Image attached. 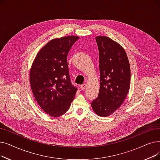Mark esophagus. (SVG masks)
Instances as JSON below:
<instances>
[{
  "mask_svg": "<svg viewBox=\"0 0 160 160\" xmlns=\"http://www.w3.org/2000/svg\"><path fill=\"white\" fill-rule=\"evenodd\" d=\"M86 86H87V85H86V84H82V85L80 86V88H81L82 90H84V89H85L86 88Z\"/></svg>",
  "mask_w": 160,
  "mask_h": 160,
  "instance_id": "obj_1",
  "label": "esophagus"
}]
</instances>
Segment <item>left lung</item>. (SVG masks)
Masks as SVG:
<instances>
[{"mask_svg":"<svg viewBox=\"0 0 160 160\" xmlns=\"http://www.w3.org/2000/svg\"><path fill=\"white\" fill-rule=\"evenodd\" d=\"M95 40L99 52L100 89L92 107L96 114L107 117L126 99L130 88V65L120 44L105 36H97Z\"/></svg>","mask_w":160,"mask_h":160,"instance_id":"1","label":"left lung"}]
</instances>
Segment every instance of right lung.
Returning <instances> with one entry per match:
<instances>
[{
	"instance_id": "right-lung-1",
	"label": "right lung",
	"mask_w": 160,
	"mask_h": 160,
	"mask_svg": "<svg viewBox=\"0 0 160 160\" xmlns=\"http://www.w3.org/2000/svg\"><path fill=\"white\" fill-rule=\"evenodd\" d=\"M78 39L77 36H67L50 40L40 50L32 64V92L40 108L50 116L64 114L74 99L77 88L71 84L67 55Z\"/></svg>"
}]
</instances>
